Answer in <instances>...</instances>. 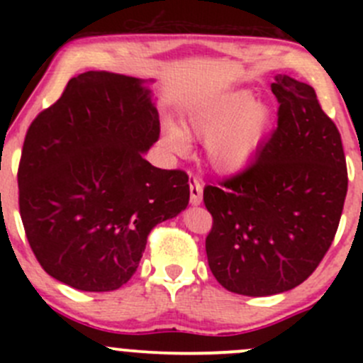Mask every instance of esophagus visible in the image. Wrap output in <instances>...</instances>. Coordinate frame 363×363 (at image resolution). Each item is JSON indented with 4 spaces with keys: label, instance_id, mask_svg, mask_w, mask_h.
Wrapping results in <instances>:
<instances>
[{
    "label": "esophagus",
    "instance_id": "1",
    "mask_svg": "<svg viewBox=\"0 0 363 363\" xmlns=\"http://www.w3.org/2000/svg\"><path fill=\"white\" fill-rule=\"evenodd\" d=\"M202 195H203V188L199 182V179L196 177L189 179V202H191V205L202 203Z\"/></svg>",
    "mask_w": 363,
    "mask_h": 363
}]
</instances>
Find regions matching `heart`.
Returning a JSON list of instances; mask_svg holds the SVG:
<instances>
[{"label":"heart","instance_id":"1","mask_svg":"<svg viewBox=\"0 0 363 363\" xmlns=\"http://www.w3.org/2000/svg\"><path fill=\"white\" fill-rule=\"evenodd\" d=\"M274 124L269 105L256 104L246 89L208 94L193 101L184 113V128L164 121L161 142L167 151L184 156L189 151V135L203 138L208 167L221 175L246 170L258 155Z\"/></svg>","mask_w":363,"mask_h":363}]
</instances>
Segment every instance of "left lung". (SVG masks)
<instances>
[{
    "mask_svg": "<svg viewBox=\"0 0 363 363\" xmlns=\"http://www.w3.org/2000/svg\"><path fill=\"white\" fill-rule=\"evenodd\" d=\"M277 128L250 168L205 186L208 267L233 294L269 296L316 270L337 232L347 191L340 133L309 84L276 75Z\"/></svg>",
    "mask_w": 363,
    "mask_h": 363,
    "instance_id": "obj_1",
    "label": "left lung"
}]
</instances>
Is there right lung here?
I'll use <instances>...</instances> for the list:
<instances>
[{"label":"right lung","mask_w":363,"mask_h":363,"mask_svg":"<svg viewBox=\"0 0 363 363\" xmlns=\"http://www.w3.org/2000/svg\"><path fill=\"white\" fill-rule=\"evenodd\" d=\"M158 137L147 80L117 73L73 77L36 116L17 174L19 208L49 276L80 291H112L131 279L149 232L189 202L184 172L144 158Z\"/></svg>","instance_id":"add662e5"}]
</instances>
